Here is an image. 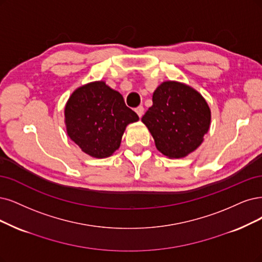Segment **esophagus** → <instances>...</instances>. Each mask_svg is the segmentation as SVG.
I'll use <instances>...</instances> for the list:
<instances>
[{
    "label": "esophagus",
    "mask_w": 262,
    "mask_h": 262,
    "mask_svg": "<svg viewBox=\"0 0 262 262\" xmlns=\"http://www.w3.org/2000/svg\"><path fill=\"white\" fill-rule=\"evenodd\" d=\"M135 111H136V113L138 114L139 118H141V116L143 115V112H144V108L142 105H139V106H137L136 109H135Z\"/></svg>",
    "instance_id": "1"
}]
</instances>
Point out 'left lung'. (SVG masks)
<instances>
[{"label":"left lung","mask_w":262,"mask_h":262,"mask_svg":"<svg viewBox=\"0 0 262 262\" xmlns=\"http://www.w3.org/2000/svg\"><path fill=\"white\" fill-rule=\"evenodd\" d=\"M152 101L141 121L158 150L170 159L194 151L209 129L210 110L205 99L190 86L164 82L153 93Z\"/></svg>","instance_id":"left-lung-1"}]
</instances>
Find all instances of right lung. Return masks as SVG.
<instances>
[{"label": "right lung", "mask_w": 262, "mask_h": 262, "mask_svg": "<svg viewBox=\"0 0 262 262\" xmlns=\"http://www.w3.org/2000/svg\"><path fill=\"white\" fill-rule=\"evenodd\" d=\"M67 133L91 157L108 158L118 150L124 130L139 116L125 104L122 95L94 82L77 89L64 109Z\"/></svg>", "instance_id": "obj_1"}]
</instances>
